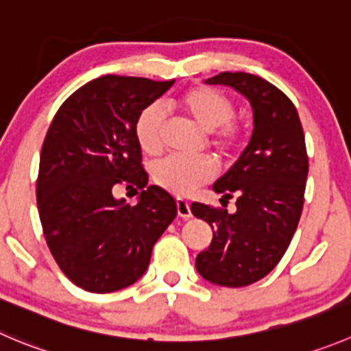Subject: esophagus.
Segmentation results:
<instances>
[{"label": "esophagus", "mask_w": 351, "mask_h": 351, "mask_svg": "<svg viewBox=\"0 0 351 351\" xmlns=\"http://www.w3.org/2000/svg\"><path fill=\"white\" fill-rule=\"evenodd\" d=\"M176 209H178V216L183 217V219H189V217H192V210H190L189 200L178 197V199H176Z\"/></svg>", "instance_id": "obj_1"}]
</instances>
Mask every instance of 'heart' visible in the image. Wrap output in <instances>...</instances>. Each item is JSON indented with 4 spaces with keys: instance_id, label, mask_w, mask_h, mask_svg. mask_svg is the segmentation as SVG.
Instances as JSON below:
<instances>
[{
    "instance_id": "heart-1",
    "label": "heart",
    "mask_w": 351,
    "mask_h": 351,
    "mask_svg": "<svg viewBox=\"0 0 351 351\" xmlns=\"http://www.w3.org/2000/svg\"><path fill=\"white\" fill-rule=\"evenodd\" d=\"M175 108L195 121L202 130L209 132V145L221 158H233L247 138L243 125L233 120L234 103L226 93L197 85L180 94ZM165 113L158 104H149L135 120V138L145 154H159L162 149ZM216 175V165L209 158H182L169 156L156 162L152 178L168 192L186 195L200 183L209 182Z\"/></svg>"
}]
</instances>
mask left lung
Wrapping results in <instances>:
<instances>
[{
  "instance_id": "left-lung-1",
  "label": "left lung",
  "mask_w": 351,
  "mask_h": 351,
  "mask_svg": "<svg viewBox=\"0 0 351 351\" xmlns=\"http://www.w3.org/2000/svg\"><path fill=\"white\" fill-rule=\"evenodd\" d=\"M206 82L230 85L254 110L250 142L213 186L223 193V206L234 198L237 210L190 206L214 231L209 248L195 258L199 274L214 285L241 288L276 267L298 226L308 173L304 128L287 94L257 75L223 71Z\"/></svg>"
}]
</instances>
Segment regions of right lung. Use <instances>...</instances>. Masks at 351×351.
Masks as SVG:
<instances>
[{
  "label": "right lung",
  "mask_w": 351,
  "mask_h": 351,
  "mask_svg": "<svg viewBox=\"0 0 351 351\" xmlns=\"http://www.w3.org/2000/svg\"><path fill=\"white\" fill-rule=\"evenodd\" d=\"M173 82L104 75L75 90L47 128L36 182L43 233L64 276L85 291L134 285L176 217L171 193L147 185L134 132ZM120 184L141 190L135 206L114 199Z\"/></svg>",
  "instance_id": "add662e5"
}]
</instances>
